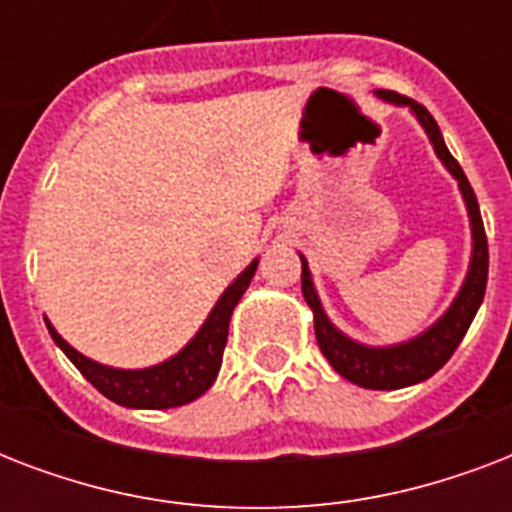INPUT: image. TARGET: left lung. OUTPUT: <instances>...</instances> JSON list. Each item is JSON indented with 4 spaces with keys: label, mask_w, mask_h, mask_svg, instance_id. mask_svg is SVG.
Instances as JSON below:
<instances>
[{
    "label": "left lung",
    "mask_w": 512,
    "mask_h": 512,
    "mask_svg": "<svg viewBox=\"0 0 512 512\" xmlns=\"http://www.w3.org/2000/svg\"><path fill=\"white\" fill-rule=\"evenodd\" d=\"M377 98L390 103V106L409 108L417 122L428 135L430 146L436 151V156L441 159L449 175L457 180L462 193V201H465V209H468L470 217V239H473V249H470V265L468 273H465V281H462L460 292L454 295L452 305L446 308L444 316L438 321H433L425 332H420L412 340L396 342V345H364V342L350 340L345 332L329 321L327 311L319 300V292L313 287L311 268H308V260L300 255V263H303V297L305 303L311 305L313 311V329H316V342H319L321 353L327 356V361L332 364L337 374H342L345 380L356 382L361 388L369 390H398L409 388V385H417V382H425L428 377L441 369V366L452 358V353L457 350V345L462 342L468 327L476 319L478 308L484 303L486 292V276H489V244H486L484 233V220H481V209H478L476 193L470 188L468 177L462 172V167L457 164L449 148L444 143V135L438 130L436 119L430 116V111L414 100L398 95V92L390 90H377L374 92Z\"/></svg>",
    "instance_id": "1"
}]
</instances>
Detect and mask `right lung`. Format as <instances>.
<instances>
[{
  "instance_id": "add662e5",
  "label": "right lung",
  "mask_w": 512,
  "mask_h": 512,
  "mask_svg": "<svg viewBox=\"0 0 512 512\" xmlns=\"http://www.w3.org/2000/svg\"><path fill=\"white\" fill-rule=\"evenodd\" d=\"M257 263L260 260L255 257L225 287L215 308L209 311L207 321L201 324L199 332L185 342L183 348L177 350L175 356H170L162 364L146 366V369H116V366L98 364V361H92V358L82 356L76 348H71L58 335V329L52 327L50 319H44V324L50 329L55 345L71 358V364L114 404L130 406V409H172V406L191 404V401H196L212 388V382L220 372L231 313L239 305L241 295L247 292L249 281L257 271Z\"/></svg>"
}]
</instances>
